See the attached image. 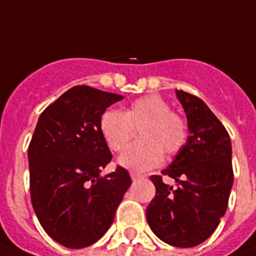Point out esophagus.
<instances>
[{
    "mask_svg": "<svg viewBox=\"0 0 256 256\" xmlns=\"http://www.w3.org/2000/svg\"><path fill=\"white\" fill-rule=\"evenodd\" d=\"M144 175L140 174V172H136V171H132V172H130V178H132V180L142 179V178H144Z\"/></svg>",
    "mask_w": 256,
    "mask_h": 256,
    "instance_id": "34e87169",
    "label": "esophagus"
}]
</instances>
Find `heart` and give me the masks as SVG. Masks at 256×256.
<instances>
[{"instance_id": "heart-1", "label": "heart", "mask_w": 256, "mask_h": 256, "mask_svg": "<svg viewBox=\"0 0 256 256\" xmlns=\"http://www.w3.org/2000/svg\"><path fill=\"white\" fill-rule=\"evenodd\" d=\"M100 132L108 146L120 152L140 130V142L133 144L119 157V164L132 171H146L160 165L164 152L179 154L188 138V126L180 114L160 95H146L134 100L126 112L108 108L99 120Z\"/></svg>"}]
</instances>
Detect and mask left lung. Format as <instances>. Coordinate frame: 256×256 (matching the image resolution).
I'll list each match as a JSON object with an SVG mask.
<instances>
[{
	"label": "left lung",
	"mask_w": 256,
	"mask_h": 256,
	"mask_svg": "<svg viewBox=\"0 0 256 256\" xmlns=\"http://www.w3.org/2000/svg\"><path fill=\"white\" fill-rule=\"evenodd\" d=\"M176 96L186 114L189 137L161 174L172 177L178 188L165 184L162 175H152L156 196L146 217L164 242L193 248L212 235L226 213L234 182L231 140L203 100L182 90Z\"/></svg>",
	"instance_id": "left-lung-1"
}]
</instances>
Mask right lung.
Listing matches in <instances>:
<instances>
[{
  "mask_svg": "<svg viewBox=\"0 0 256 256\" xmlns=\"http://www.w3.org/2000/svg\"><path fill=\"white\" fill-rule=\"evenodd\" d=\"M123 99L90 86H74L40 114L28 150L30 196L38 220L54 241L82 249L104 236L132 184L112 160L100 132V116Z\"/></svg>",
  "mask_w": 256,
  "mask_h": 256,
  "instance_id": "1",
  "label": "right lung"
}]
</instances>
